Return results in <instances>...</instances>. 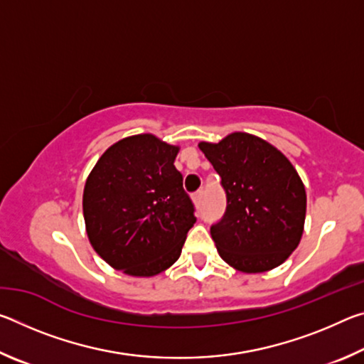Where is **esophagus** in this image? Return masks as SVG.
Segmentation results:
<instances>
[{
    "instance_id": "34e87169",
    "label": "esophagus",
    "mask_w": 364,
    "mask_h": 364,
    "mask_svg": "<svg viewBox=\"0 0 364 364\" xmlns=\"http://www.w3.org/2000/svg\"><path fill=\"white\" fill-rule=\"evenodd\" d=\"M204 197H205V193H204V191H197V193H194V194H193V200H194V204H196L197 207H202V205H204Z\"/></svg>"
}]
</instances>
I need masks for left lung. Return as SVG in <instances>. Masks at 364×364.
Here are the masks:
<instances>
[{
    "instance_id": "1",
    "label": "left lung",
    "mask_w": 364,
    "mask_h": 364,
    "mask_svg": "<svg viewBox=\"0 0 364 364\" xmlns=\"http://www.w3.org/2000/svg\"><path fill=\"white\" fill-rule=\"evenodd\" d=\"M200 151L221 178L226 210L210 226L223 260L242 273L273 269L297 249L306 194L284 154L249 133H232Z\"/></svg>"
}]
</instances>
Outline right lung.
I'll list each match as a JSON object with an SVG mask.
<instances>
[{
  "mask_svg": "<svg viewBox=\"0 0 364 364\" xmlns=\"http://www.w3.org/2000/svg\"><path fill=\"white\" fill-rule=\"evenodd\" d=\"M176 154V146L136 134L110 146L91 170L83 191L86 232L112 268L154 276L180 258L196 208L173 165Z\"/></svg>",
  "mask_w": 364,
  "mask_h": 364,
  "instance_id": "1",
  "label": "right lung"
}]
</instances>
